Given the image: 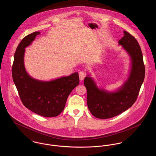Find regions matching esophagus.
Here are the masks:
<instances>
[{"label": "esophagus", "mask_w": 156, "mask_h": 156, "mask_svg": "<svg viewBox=\"0 0 156 156\" xmlns=\"http://www.w3.org/2000/svg\"><path fill=\"white\" fill-rule=\"evenodd\" d=\"M86 76H87V73L86 72H85L83 71H81L79 73V78L81 80H83Z\"/></svg>", "instance_id": "obj_1"}]
</instances>
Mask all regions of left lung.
<instances>
[{"mask_svg":"<svg viewBox=\"0 0 156 156\" xmlns=\"http://www.w3.org/2000/svg\"><path fill=\"white\" fill-rule=\"evenodd\" d=\"M118 41L129 53L132 59V69L128 80L122 87L115 92L99 89L89 77L84 85L87 90V105L91 114L97 118L108 119L126 111L136 101L144 80L145 68L143 55L136 39L127 31Z\"/></svg>","mask_w":156,"mask_h":156,"instance_id":"left-lung-1","label":"left lung"}]
</instances>
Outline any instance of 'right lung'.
<instances>
[{"instance_id":"add662e5","label":"right lung","mask_w":156,"mask_h":156,"mask_svg":"<svg viewBox=\"0 0 156 156\" xmlns=\"http://www.w3.org/2000/svg\"><path fill=\"white\" fill-rule=\"evenodd\" d=\"M40 34L35 32L26 36L18 45L12 66V79L26 108L44 117H55L63 111L68 95L79 85V74L50 82L39 81L27 74L23 62L24 48Z\"/></svg>"}]
</instances>
